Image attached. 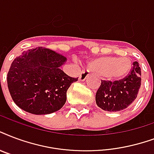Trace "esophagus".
Masks as SVG:
<instances>
[{"label":"esophagus","instance_id":"34e87169","mask_svg":"<svg viewBox=\"0 0 154 154\" xmlns=\"http://www.w3.org/2000/svg\"><path fill=\"white\" fill-rule=\"evenodd\" d=\"M89 75V72L87 71H85V70H83L82 72H81V74L79 76V80L80 81H85L86 79V77Z\"/></svg>","mask_w":154,"mask_h":154}]
</instances>
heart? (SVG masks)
I'll return each mask as SVG.
<instances>
[{
  "mask_svg": "<svg viewBox=\"0 0 154 154\" xmlns=\"http://www.w3.org/2000/svg\"><path fill=\"white\" fill-rule=\"evenodd\" d=\"M131 60L127 56H104L93 60L89 64L91 71L109 80L120 79L128 74L131 69Z\"/></svg>",
  "mask_w": 154,
  "mask_h": 154,
  "instance_id": "heart-1",
  "label": "heart"
}]
</instances>
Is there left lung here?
<instances>
[{"instance_id": "obj_1", "label": "left lung", "mask_w": 154, "mask_h": 154, "mask_svg": "<svg viewBox=\"0 0 154 154\" xmlns=\"http://www.w3.org/2000/svg\"><path fill=\"white\" fill-rule=\"evenodd\" d=\"M141 72L138 62H133L131 71L119 81H101L96 93V103L104 111H119L126 109L137 98L141 85Z\"/></svg>"}]
</instances>
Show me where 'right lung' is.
I'll list each match as a JSON object with an SVG mask.
<instances>
[{
    "label": "right lung",
    "mask_w": 154,
    "mask_h": 154,
    "mask_svg": "<svg viewBox=\"0 0 154 154\" xmlns=\"http://www.w3.org/2000/svg\"><path fill=\"white\" fill-rule=\"evenodd\" d=\"M66 61L62 54L38 47L24 51L11 64L7 83L13 100L35 115L53 113L66 103V93L78 78L60 69Z\"/></svg>",
    "instance_id": "add662e5"
}]
</instances>
